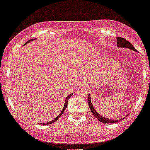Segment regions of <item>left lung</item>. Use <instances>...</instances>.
<instances>
[{
    "label": "left lung",
    "instance_id": "8db88e82",
    "mask_svg": "<svg viewBox=\"0 0 150 150\" xmlns=\"http://www.w3.org/2000/svg\"><path fill=\"white\" fill-rule=\"evenodd\" d=\"M117 45H118V48H126V49H129V50H133V51H136V49L134 48V46L132 45L131 43L129 42V41H127L126 39H124V38H121V37H117ZM87 103H88V105H89V108L91 109V111L92 112V114L94 115V117H95L97 119L100 121V122L103 123H116L118 122H120L123 119L122 118H120V119H118V120H115V119H110V118H106L105 117H103L98 113V111H96L94 109V106L92 105L91 103V95L90 94H88V98H87Z\"/></svg>",
    "mask_w": 150,
    "mask_h": 150
}]
</instances>
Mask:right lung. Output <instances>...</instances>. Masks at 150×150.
I'll list each match as a JSON object with an SVG mask.
<instances>
[{
    "label": "right lung",
    "instance_id": "add662e5",
    "mask_svg": "<svg viewBox=\"0 0 150 150\" xmlns=\"http://www.w3.org/2000/svg\"><path fill=\"white\" fill-rule=\"evenodd\" d=\"M33 40H35V39H30V40H28V41L27 42L25 43V44H24V45H26V44H28V43L30 42L33 41ZM72 95H73V94H69V95H68L67 97V98H66V100H65V103H64V106H63V110L61 111V112H60V113H59V115H58V116H57V117H56V118H55L54 119H53V120L50 121V122H47V123H45V125L52 124V123L55 122L56 121H57L59 119V118H60V116L62 115H63V112H64V111H65V110H66V108H67V104H68V100H69V98H70V97H71Z\"/></svg>",
    "mask_w": 150,
    "mask_h": 150
}]
</instances>
